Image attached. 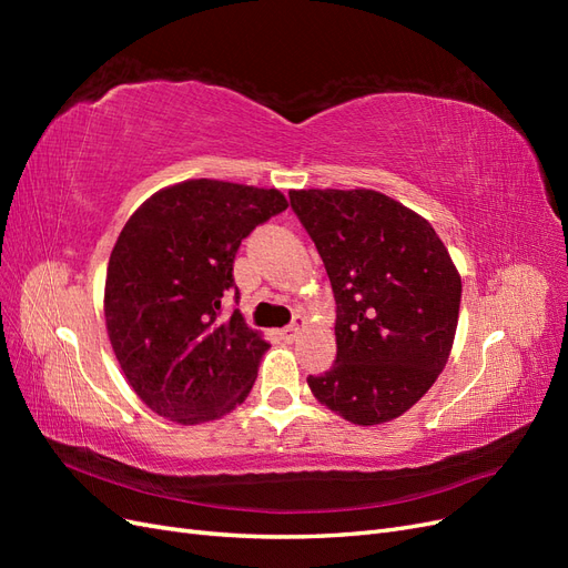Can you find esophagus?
Segmentation results:
<instances>
[{
	"label": "esophagus",
	"instance_id": "obj_1",
	"mask_svg": "<svg viewBox=\"0 0 568 568\" xmlns=\"http://www.w3.org/2000/svg\"><path fill=\"white\" fill-rule=\"evenodd\" d=\"M303 329H305V317H303V315H296L294 322H291L288 326H284V329H282V338H284V341H296Z\"/></svg>",
	"mask_w": 568,
	"mask_h": 568
}]
</instances>
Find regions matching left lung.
I'll return each mask as SVG.
<instances>
[{
    "instance_id": "8db88e82",
    "label": "left lung",
    "mask_w": 568,
    "mask_h": 568,
    "mask_svg": "<svg viewBox=\"0 0 568 568\" xmlns=\"http://www.w3.org/2000/svg\"><path fill=\"white\" fill-rule=\"evenodd\" d=\"M288 199L336 298V363L307 386L357 426L400 417L453 351L462 277L448 248L432 222L374 189H294Z\"/></svg>"
}]
</instances>
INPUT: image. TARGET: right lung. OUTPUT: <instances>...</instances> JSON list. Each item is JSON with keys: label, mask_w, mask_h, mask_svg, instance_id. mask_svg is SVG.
I'll use <instances>...</instances> for the list:
<instances>
[{"label": "right lung", "mask_w": 568, "mask_h": 568, "mask_svg": "<svg viewBox=\"0 0 568 568\" xmlns=\"http://www.w3.org/2000/svg\"><path fill=\"white\" fill-rule=\"evenodd\" d=\"M286 205L280 189L203 178L161 189L125 222L106 270V332L156 415L192 426L246 400L270 343L239 311L225 317L222 298L236 291L242 239Z\"/></svg>", "instance_id": "obj_1"}]
</instances>
